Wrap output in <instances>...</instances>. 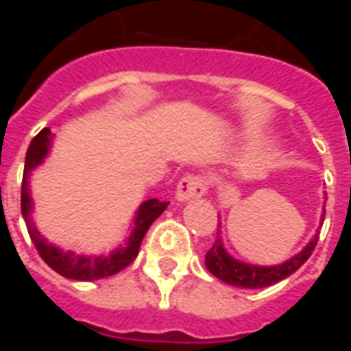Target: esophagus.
I'll list each match as a JSON object with an SVG mask.
<instances>
[{
  "instance_id": "1",
  "label": "esophagus",
  "mask_w": 351,
  "mask_h": 351,
  "mask_svg": "<svg viewBox=\"0 0 351 351\" xmlns=\"http://www.w3.org/2000/svg\"><path fill=\"white\" fill-rule=\"evenodd\" d=\"M205 191L206 182L203 180V176L186 175L180 178V182L176 186V199L178 201H190V199L205 195Z\"/></svg>"
}]
</instances>
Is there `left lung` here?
I'll return each mask as SVG.
<instances>
[{"instance_id": "obj_1", "label": "left lung", "mask_w": 351, "mask_h": 351, "mask_svg": "<svg viewBox=\"0 0 351 351\" xmlns=\"http://www.w3.org/2000/svg\"><path fill=\"white\" fill-rule=\"evenodd\" d=\"M316 244L317 235L310 241L304 250L299 252L295 258H291L286 263L274 265V267H256V265L241 263V261H237L231 256H228V252L223 250V246H221L220 239H216L213 248L206 252L205 265L216 278L223 280V282H228L231 286L259 289V287L272 286V284H276L280 280L287 278L289 274H293L312 256Z\"/></svg>"}]
</instances>
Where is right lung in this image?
I'll use <instances>...</instances> for the list:
<instances>
[{
  "mask_svg": "<svg viewBox=\"0 0 351 351\" xmlns=\"http://www.w3.org/2000/svg\"><path fill=\"white\" fill-rule=\"evenodd\" d=\"M50 146V130L45 128L41 130L32 141V145L27 148L26 165H24V176H22V195H20V205H22V216L26 221L27 233L32 237V243L39 252L43 261L49 265L52 271L62 274L65 278L73 280H95L112 276L116 272L125 269L128 265L133 263V259L137 258L141 250V243L145 239L146 231L152 226L154 220L167 208V201L160 199H148L138 208L137 218H135V229L131 233L130 241L125 246L118 248L114 254H110L107 258H84V256H75L71 252H64L56 248L54 244H49L39 231L35 229L34 221L29 220V210H32V199L27 191V175L34 167H37L47 156Z\"/></svg>",
  "mask_w": 351,
  "mask_h": 351,
  "instance_id": "obj_1",
  "label": "right lung"
}]
</instances>
